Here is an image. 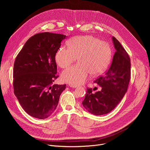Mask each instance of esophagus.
<instances>
[{
  "mask_svg": "<svg viewBox=\"0 0 150 150\" xmlns=\"http://www.w3.org/2000/svg\"><path fill=\"white\" fill-rule=\"evenodd\" d=\"M69 87H72V88H76L77 87V85H73V84H69Z\"/></svg>",
  "mask_w": 150,
  "mask_h": 150,
  "instance_id": "obj_1",
  "label": "esophagus"
}]
</instances>
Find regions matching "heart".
Returning <instances> with one entry per match:
<instances>
[{
    "instance_id": "obj_1",
    "label": "heart",
    "mask_w": 150,
    "mask_h": 150,
    "mask_svg": "<svg viewBox=\"0 0 150 150\" xmlns=\"http://www.w3.org/2000/svg\"><path fill=\"white\" fill-rule=\"evenodd\" d=\"M68 47H60L54 55L57 65L67 68L75 62L78 63L64 71L63 82L80 85L86 81L91 74L98 75L105 71L110 63L112 50L109 42L92 35H78L67 42Z\"/></svg>"
}]
</instances>
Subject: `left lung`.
I'll return each mask as SVG.
<instances>
[{
	"instance_id": "1",
	"label": "left lung",
	"mask_w": 150,
	"mask_h": 150,
	"mask_svg": "<svg viewBox=\"0 0 150 150\" xmlns=\"http://www.w3.org/2000/svg\"><path fill=\"white\" fill-rule=\"evenodd\" d=\"M112 40L116 51L110 67L94 81L101 90L93 93L88 88L82 103L85 109L96 116L109 113L116 108L126 93L131 78L130 57L115 37Z\"/></svg>"
}]
</instances>
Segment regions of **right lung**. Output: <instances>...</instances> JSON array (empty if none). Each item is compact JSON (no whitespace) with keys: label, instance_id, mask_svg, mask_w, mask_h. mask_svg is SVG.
<instances>
[{"label":"right lung","instance_id":"1","mask_svg":"<svg viewBox=\"0 0 150 150\" xmlns=\"http://www.w3.org/2000/svg\"><path fill=\"white\" fill-rule=\"evenodd\" d=\"M66 35L49 32L31 37L17 55L13 87L23 109L31 116L44 119L51 116L66 84H53L59 76L54 55Z\"/></svg>","mask_w":150,"mask_h":150}]
</instances>
